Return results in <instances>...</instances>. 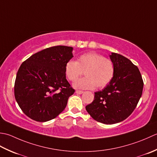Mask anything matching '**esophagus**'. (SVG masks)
I'll return each mask as SVG.
<instances>
[{
    "instance_id": "esophagus-1",
    "label": "esophagus",
    "mask_w": 157,
    "mask_h": 157,
    "mask_svg": "<svg viewBox=\"0 0 157 157\" xmlns=\"http://www.w3.org/2000/svg\"><path fill=\"white\" fill-rule=\"evenodd\" d=\"M82 93H83V91H80V90H76V94H79V95L82 94Z\"/></svg>"
}]
</instances>
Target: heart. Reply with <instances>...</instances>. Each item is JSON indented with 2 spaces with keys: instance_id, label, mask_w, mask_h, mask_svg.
<instances>
[{
  "instance_id": "1",
  "label": "heart",
  "mask_w": 157,
  "mask_h": 157,
  "mask_svg": "<svg viewBox=\"0 0 157 157\" xmlns=\"http://www.w3.org/2000/svg\"><path fill=\"white\" fill-rule=\"evenodd\" d=\"M113 61L95 52L80 56L77 61L69 60L65 65V73L68 80L74 81L84 72L85 77L73 83L76 89H94L103 88L113 80L114 75Z\"/></svg>"
}]
</instances>
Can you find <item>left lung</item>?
<instances>
[{"label": "left lung", "instance_id": "8db88e82", "mask_svg": "<svg viewBox=\"0 0 157 157\" xmlns=\"http://www.w3.org/2000/svg\"><path fill=\"white\" fill-rule=\"evenodd\" d=\"M114 75L103 90L95 93L94 100L86 106L98 122L112 124L126 119L135 110L142 96L144 82L138 68L120 54L112 53Z\"/></svg>", "mask_w": 157, "mask_h": 157}]
</instances>
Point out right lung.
I'll return each instance as SVG.
<instances>
[{"label":"right lung","mask_w":157,"mask_h":157,"mask_svg":"<svg viewBox=\"0 0 157 157\" xmlns=\"http://www.w3.org/2000/svg\"><path fill=\"white\" fill-rule=\"evenodd\" d=\"M73 48L55 46L33 54L21 63L14 86L23 113L38 122L55 119L65 109L75 89L66 78L65 65Z\"/></svg>","instance_id":"right-lung-1"}]
</instances>
